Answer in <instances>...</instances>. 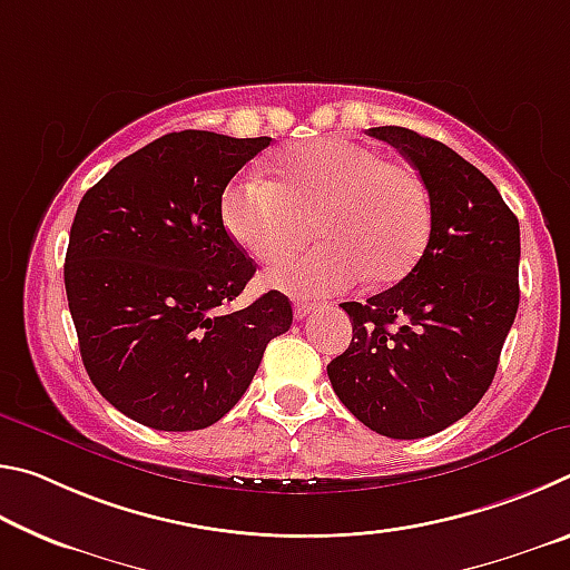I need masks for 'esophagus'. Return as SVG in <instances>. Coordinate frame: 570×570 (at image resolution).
I'll return each mask as SVG.
<instances>
[{"label":"esophagus","instance_id":"1","mask_svg":"<svg viewBox=\"0 0 570 570\" xmlns=\"http://www.w3.org/2000/svg\"><path fill=\"white\" fill-rule=\"evenodd\" d=\"M308 312H312V304H304V302H296V304H294V316H296L298 322L306 320Z\"/></svg>","mask_w":570,"mask_h":570}]
</instances>
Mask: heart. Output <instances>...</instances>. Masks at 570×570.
<instances>
[{"mask_svg":"<svg viewBox=\"0 0 570 570\" xmlns=\"http://www.w3.org/2000/svg\"><path fill=\"white\" fill-rule=\"evenodd\" d=\"M276 180L244 178L220 198V218L258 264L274 266L304 246L314 224L320 248L264 276L296 296H332L364 276L387 284L428 246L430 196L407 163L346 138L304 140L274 160Z\"/></svg>","mask_w":570,"mask_h":570,"instance_id":"obj_1","label":"heart"}]
</instances>
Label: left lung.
<instances>
[{
	"mask_svg": "<svg viewBox=\"0 0 570 570\" xmlns=\"http://www.w3.org/2000/svg\"><path fill=\"white\" fill-rule=\"evenodd\" d=\"M370 135L420 173L432 228L397 286L342 304L352 344L326 374L366 428L417 440L465 417L495 377L520 302V226L493 183L445 142L397 125Z\"/></svg>",
	"mask_w": 570,
	"mask_h": 570,
	"instance_id": "8db88e82",
	"label": "left lung"
}]
</instances>
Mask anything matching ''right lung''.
<instances>
[{"label": "right lung", "mask_w": 570, "mask_h": 570, "mask_svg": "<svg viewBox=\"0 0 570 570\" xmlns=\"http://www.w3.org/2000/svg\"><path fill=\"white\" fill-rule=\"evenodd\" d=\"M272 138L180 130L148 142L85 193L65 256L82 364L115 410L190 432L244 397L292 304L266 292L226 314L256 272L220 196Z\"/></svg>", "instance_id": "1"}]
</instances>
